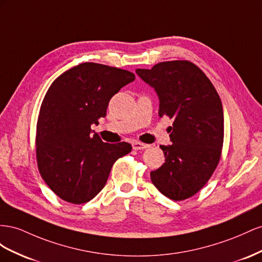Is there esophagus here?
<instances>
[{"label":"esophagus","instance_id":"obj_1","mask_svg":"<svg viewBox=\"0 0 262 262\" xmlns=\"http://www.w3.org/2000/svg\"><path fill=\"white\" fill-rule=\"evenodd\" d=\"M150 146L148 144H144V143H140V141H134L133 143V148L135 149V150H143V149H147Z\"/></svg>","mask_w":262,"mask_h":262}]
</instances>
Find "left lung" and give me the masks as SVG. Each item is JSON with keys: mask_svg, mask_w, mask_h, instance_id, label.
Returning <instances> with one entry per match:
<instances>
[{"mask_svg": "<svg viewBox=\"0 0 262 262\" xmlns=\"http://www.w3.org/2000/svg\"><path fill=\"white\" fill-rule=\"evenodd\" d=\"M136 73L159 96V116L173 119L171 145L160 146L164 163L150 172L164 196L182 201L196 194L220 162L224 113L219 93L205 73L188 60L163 61Z\"/></svg>", "mask_w": 262, "mask_h": 262, "instance_id": "left-lung-1", "label": "left lung"}]
</instances>
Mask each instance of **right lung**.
I'll return each mask as SVG.
<instances>
[{"label": "right lung", "instance_id": "right-lung-1", "mask_svg": "<svg viewBox=\"0 0 262 262\" xmlns=\"http://www.w3.org/2000/svg\"><path fill=\"white\" fill-rule=\"evenodd\" d=\"M135 80L127 70L84 62L59 76L42 100L36 157L43 181L56 195L86 203L105 185L114 162L132 151L128 143H103L91 126L105 117L112 96Z\"/></svg>", "mask_w": 262, "mask_h": 262}]
</instances>
